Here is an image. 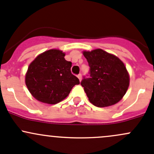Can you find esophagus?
<instances>
[{
	"mask_svg": "<svg viewBox=\"0 0 154 154\" xmlns=\"http://www.w3.org/2000/svg\"><path fill=\"white\" fill-rule=\"evenodd\" d=\"M77 77H78L79 80H80V81H81V80H82V75H81V74H78V75H77Z\"/></svg>",
	"mask_w": 154,
	"mask_h": 154,
	"instance_id": "esophagus-1",
	"label": "esophagus"
}]
</instances>
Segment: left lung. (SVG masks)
Instances as JSON below:
<instances>
[{"instance_id":"left-lung-1","label":"left lung","mask_w":154,"mask_h":154,"mask_svg":"<svg viewBox=\"0 0 154 154\" xmlns=\"http://www.w3.org/2000/svg\"><path fill=\"white\" fill-rule=\"evenodd\" d=\"M90 66V78L81 85L88 100L100 108L119 103L128 88L130 76L124 63L118 57L101 48L83 51Z\"/></svg>"}]
</instances>
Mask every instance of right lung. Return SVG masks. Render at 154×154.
<instances>
[{
    "label": "right lung",
    "instance_id": "add662e5",
    "mask_svg": "<svg viewBox=\"0 0 154 154\" xmlns=\"http://www.w3.org/2000/svg\"><path fill=\"white\" fill-rule=\"evenodd\" d=\"M60 49L47 50L36 57L29 66L25 82L37 100L54 105L69 96L79 79L71 72L72 62L66 60Z\"/></svg>",
    "mask_w": 154,
    "mask_h": 154
}]
</instances>
